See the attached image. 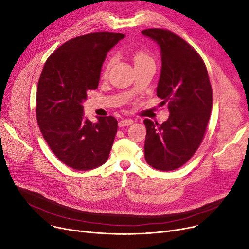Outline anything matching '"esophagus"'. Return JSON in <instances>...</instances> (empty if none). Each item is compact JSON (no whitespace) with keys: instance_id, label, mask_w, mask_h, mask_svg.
Instances as JSON below:
<instances>
[{"instance_id":"34e87169","label":"esophagus","mask_w":249,"mask_h":249,"mask_svg":"<svg viewBox=\"0 0 249 249\" xmlns=\"http://www.w3.org/2000/svg\"><path fill=\"white\" fill-rule=\"evenodd\" d=\"M131 124H133V120L132 119H122L118 123L119 127H125V126H129Z\"/></svg>"}]
</instances>
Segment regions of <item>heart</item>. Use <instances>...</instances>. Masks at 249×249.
Here are the masks:
<instances>
[{"instance_id":"b5f03b06","label":"heart","mask_w":249,"mask_h":249,"mask_svg":"<svg viewBox=\"0 0 249 249\" xmlns=\"http://www.w3.org/2000/svg\"><path fill=\"white\" fill-rule=\"evenodd\" d=\"M134 63H135V66H139V65H144L147 63H154V61L147 53L143 51H138L134 54ZM111 64H112V59H110L107 63H106L104 73H106L109 70Z\"/></svg>"}]
</instances>
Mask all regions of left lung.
<instances>
[{
  "label": "left lung",
  "mask_w": 249,
  "mask_h": 249,
  "mask_svg": "<svg viewBox=\"0 0 249 249\" xmlns=\"http://www.w3.org/2000/svg\"><path fill=\"white\" fill-rule=\"evenodd\" d=\"M142 33L160 46L157 95L168 103L170 113L162 124L144 120L145 158L154 168L170 171L187 162L202 143L212 110V87L204 61L178 35L161 28Z\"/></svg>",
  "instance_id": "left-lung-1"
}]
</instances>
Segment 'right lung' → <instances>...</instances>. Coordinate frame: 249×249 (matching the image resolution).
<instances>
[{
	"mask_svg": "<svg viewBox=\"0 0 249 249\" xmlns=\"http://www.w3.org/2000/svg\"><path fill=\"white\" fill-rule=\"evenodd\" d=\"M125 37L100 31L81 35L56 49L45 62L36 93V118L44 140L66 165L89 170L108 159L118 123L113 116H84L87 92L96 89L107 52Z\"/></svg>",
	"mask_w": 249,
	"mask_h": 249,
	"instance_id": "1",
	"label": "right lung"
}]
</instances>
